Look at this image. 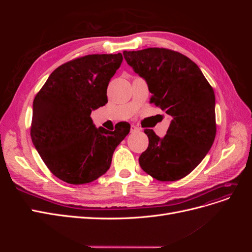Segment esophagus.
<instances>
[{
    "instance_id": "obj_1",
    "label": "esophagus",
    "mask_w": 252,
    "mask_h": 252,
    "mask_svg": "<svg viewBox=\"0 0 252 252\" xmlns=\"http://www.w3.org/2000/svg\"><path fill=\"white\" fill-rule=\"evenodd\" d=\"M140 130H141V128H139L138 126L131 125V127H130V131H131V132H138V131H140Z\"/></svg>"
}]
</instances>
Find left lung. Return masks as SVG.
<instances>
[{
  "instance_id": "left-lung-1",
  "label": "left lung",
  "mask_w": 252,
  "mask_h": 252,
  "mask_svg": "<svg viewBox=\"0 0 252 252\" xmlns=\"http://www.w3.org/2000/svg\"><path fill=\"white\" fill-rule=\"evenodd\" d=\"M124 59L146 81L150 103L171 116L164 138L145 129L148 148L139 158L142 169L158 181H178L199 165L217 133L215 91L194 62L166 48L124 51Z\"/></svg>"
}]
</instances>
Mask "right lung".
Returning a JSON list of instances; mask_svg holds the SVG:
<instances>
[{
    "label": "right lung",
    "instance_id": "1",
    "mask_svg": "<svg viewBox=\"0 0 252 252\" xmlns=\"http://www.w3.org/2000/svg\"><path fill=\"white\" fill-rule=\"evenodd\" d=\"M122 61L121 53L69 61L49 75L34 97L32 143L52 174L68 184H86L103 175L130 131L127 122L109 131L96 128L90 118L108 102V84Z\"/></svg>",
    "mask_w": 252,
    "mask_h": 252
}]
</instances>
